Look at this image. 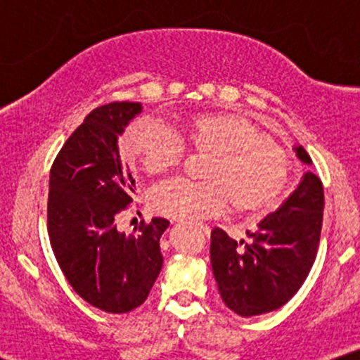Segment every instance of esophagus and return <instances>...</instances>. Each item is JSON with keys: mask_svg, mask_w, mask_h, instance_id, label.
<instances>
[{"mask_svg": "<svg viewBox=\"0 0 360 360\" xmlns=\"http://www.w3.org/2000/svg\"><path fill=\"white\" fill-rule=\"evenodd\" d=\"M200 229H201V232H203L206 237H210V226H206V225H200Z\"/></svg>", "mask_w": 360, "mask_h": 360, "instance_id": "34e87169", "label": "esophagus"}]
</instances>
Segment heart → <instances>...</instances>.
<instances>
[{
    "mask_svg": "<svg viewBox=\"0 0 360 360\" xmlns=\"http://www.w3.org/2000/svg\"><path fill=\"white\" fill-rule=\"evenodd\" d=\"M186 148L208 154L201 183L172 179L155 186L148 203L174 220H201L225 212L267 213L279 203L291 172L288 152L249 118L233 113H194L177 134L148 118L125 130L122 152L148 176H160L183 162Z\"/></svg>",
    "mask_w": 360,
    "mask_h": 360,
    "instance_id": "1",
    "label": "heart"
}]
</instances>
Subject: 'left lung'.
<instances>
[{
    "mask_svg": "<svg viewBox=\"0 0 360 360\" xmlns=\"http://www.w3.org/2000/svg\"><path fill=\"white\" fill-rule=\"evenodd\" d=\"M296 154L311 164L303 146L296 147ZM323 205L320 177L307 172L286 203L250 233L252 243H237L221 229H213L210 259L226 307L240 316L264 315L298 292L316 259Z\"/></svg>",
    "mask_w": 360,
    "mask_h": 360,
    "instance_id": "8db88e82",
    "label": "left lung"
}]
</instances>
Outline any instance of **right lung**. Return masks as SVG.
Listing matches in <instances>:
<instances>
[{
  "label": "right lung",
  "instance_id": "add662e5",
  "mask_svg": "<svg viewBox=\"0 0 360 360\" xmlns=\"http://www.w3.org/2000/svg\"><path fill=\"white\" fill-rule=\"evenodd\" d=\"M142 106L113 101L94 108L53 159L47 232L65 279L82 300L122 315L147 300L162 269L166 218L142 221L130 235L117 220L130 208L134 176L120 160L117 139Z\"/></svg>",
  "mask_w": 360,
  "mask_h": 360
}]
</instances>
